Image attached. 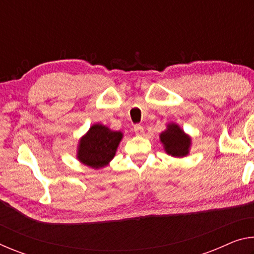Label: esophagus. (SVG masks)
Here are the masks:
<instances>
[{
	"label": "esophagus",
	"instance_id": "1",
	"mask_svg": "<svg viewBox=\"0 0 254 254\" xmlns=\"http://www.w3.org/2000/svg\"><path fill=\"white\" fill-rule=\"evenodd\" d=\"M133 130H134V133L136 135H142L144 133V128L142 126H140V124H135L134 127H133Z\"/></svg>",
	"mask_w": 254,
	"mask_h": 254
}]
</instances>
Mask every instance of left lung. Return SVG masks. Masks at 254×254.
<instances>
[{
	"label": "left lung",
	"instance_id": "left-lung-1",
	"mask_svg": "<svg viewBox=\"0 0 254 254\" xmlns=\"http://www.w3.org/2000/svg\"><path fill=\"white\" fill-rule=\"evenodd\" d=\"M160 140L166 152L173 157H185L188 154L190 137L177 124H169L166 131L160 134Z\"/></svg>",
	"mask_w": 254,
	"mask_h": 254
}]
</instances>
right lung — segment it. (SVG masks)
Wrapping results in <instances>:
<instances>
[{"label": "right lung", "mask_w": 254, "mask_h": 254, "mask_svg": "<svg viewBox=\"0 0 254 254\" xmlns=\"http://www.w3.org/2000/svg\"><path fill=\"white\" fill-rule=\"evenodd\" d=\"M122 136V132L111 131L102 124H94L81 137L77 158L92 168L105 167L114 158Z\"/></svg>", "instance_id": "1"}]
</instances>
